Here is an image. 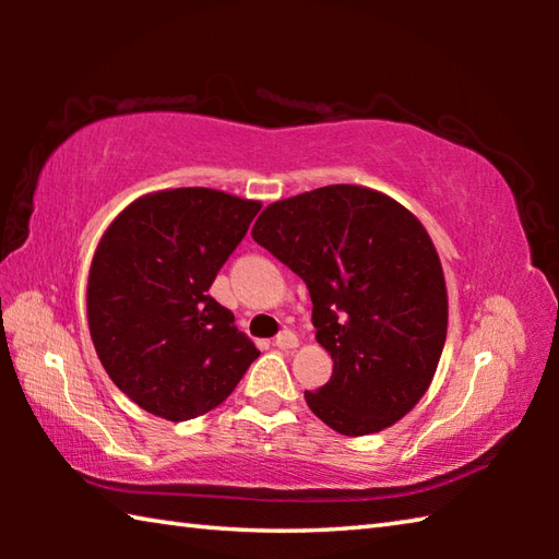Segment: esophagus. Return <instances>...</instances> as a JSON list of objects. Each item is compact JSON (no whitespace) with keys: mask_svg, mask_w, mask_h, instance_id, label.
I'll return each instance as SVG.
<instances>
[{"mask_svg":"<svg viewBox=\"0 0 559 559\" xmlns=\"http://www.w3.org/2000/svg\"><path fill=\"white\" fill-rule=\"evenodd\" d=\"M276 347L278 349H293L298 347V337L290 333V330H283V333L276 335Z\"/></svg>","mask_w":559,"mask_h":559,"instance_id":"obj_1","label":"esophagus"}]
</instances>
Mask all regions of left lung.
I'll use <instances>...</instances> for the list:
<instances>
[{"label": "left lung", "mask_w": 559, "mask_h": 559, "mask_svg": "<svg viewBox=\"0 0 559 559\" xmlns=\"http://www.w3.org/2000/svg\"><path fill=\"white\" fill-rule=\"evenodd\" d=\"M253 241L306 281L333 377L306 402L345 437L400 421L429 390L449 325L439 253L392 197L330 185L269 204Z\"/></svg>", "instance_id": "8db88e82"}]
</instances>
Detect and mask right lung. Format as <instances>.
<instances>
[{
    "label": "right lung",
    "instance_id": "add662e5",
    "mask_svg": "<svg viewBox=\"0 0 559 559\" xmlns=\"http://www.w3.org/2000/svg\"><path fill=\"white\" fill-rule=\"evenodd\" d=\"M261 202L206 187L140 197L103 234L88 273L100 365L145 412L187 421L234 392L257 345L210 296Z\"/></svg>",
    "mask_w": 559,
    "mask_h": 559
}]
</instances>
